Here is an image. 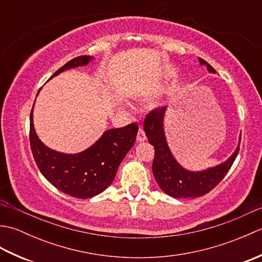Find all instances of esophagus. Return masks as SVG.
<instances>
[{
	"label": "esophagus",
	"instance_id": "1",
	"mask_svg": "<svg viewBox=\"0 0 262 262\" xmlns=\"http://www.w3.org/2000/svg\"><path fill=\"white\" fill-rule=\"evenodd\" d=\"M136 140L137 142H144L146 140V135H145V132H144L143 128H140L137 133V136H136Z\"/></svg>",
	"mask_w": 262,
	"mask_h": 262
}]
</instances>
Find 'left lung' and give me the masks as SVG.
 I'll use <instances>...</instances> for the list:
<instances>
[{"label": "left lung", "instance_id": "left-lung-1", "mask_svg": "<svg viewBox=\"0 0 262 262\" xmlns=\"http://www.w3.org/2000/svg\"><path fill=\"white\" fill-rule=\"evenodd\" d=\"M199 63L205 65L210 73H215V70L203 58L199 57ZM165 110L166 108L163 107L149 111L145 117V120H144V130H145L149 144L154 146L155 151L152 165L155 180H157L159 187L171 197H202L210 190H213L223 180V178L234 162L238 149H240V145L236 147L229 160L215 166V168L200 172H192L183 169L173 158L165 140L163 129Z\"/></svg>", "mask_w": 262, "mask_h": 262}]
</instances>
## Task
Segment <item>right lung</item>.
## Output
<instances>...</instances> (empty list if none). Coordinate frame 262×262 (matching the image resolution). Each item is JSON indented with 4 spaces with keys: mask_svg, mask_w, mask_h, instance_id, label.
Masks as SVG:
<instances>
[{
    "mask_svg": "<svg viewBox=\"0 0 262 262\" xmlns=\"http://www.w3.org/2000/svg\"><path fill=\"white\" fill-rule=\"evenodd\" d=\"M91 59L88 55L75 57L55 72L53 76L65 70L86 65ZM32 109L29 133L31 152L38 169L54 187L69 196L86 199L97 196L111 185L122 159L134 145L138 130L136 124L105 130L85 151L64 154L53 151L39 140L33 128Z\"/></svg>",
    "mask_w": 262,
    "mask_h": 262,
    "instance_id": "1",
    "label": "right lung"
}]
</instances>
